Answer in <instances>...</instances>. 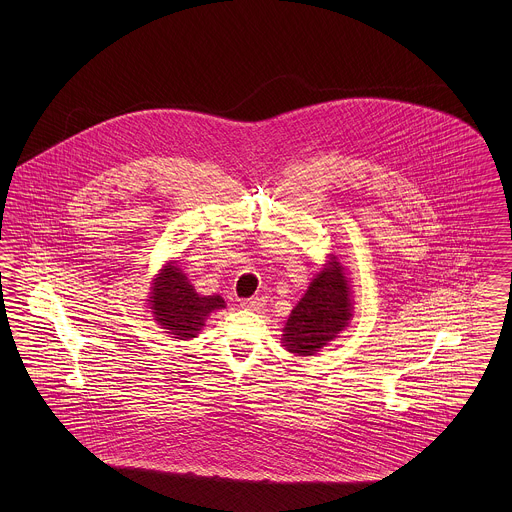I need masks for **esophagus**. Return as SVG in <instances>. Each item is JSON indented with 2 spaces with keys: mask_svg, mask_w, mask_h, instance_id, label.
I'll return each instance as SVG.
<instances>
[{
  "mask_svg": "<svg viewBox=\"0 0 512 512\" xmlns=\"http://www.w3.org/2000/svg\"><path fill=\"white\" fill-rule=\"evenodd\" d=\"M240 305L247 311H259L265 305V299L263 297H247V299H242Z\"/></svg>",
  "mask_w": 512,
  "mask_h": 512,
  "instance_id": "obj_1",
  "label": "esophagus"
}]
</instances>
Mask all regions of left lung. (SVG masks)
Here are the masks:
<instances>
[{
	"label": "left lung",
	"instance_id": "left-lung-1",
	"mask_svg": "<svg viewBox=\"0 0 512 512\" xmlns=\"http://www.w3.org/2000/svg\"><path fill=\"white\" fill-rule=\"evenodd\" d=\"M351 299L340 263L332 261L313 278L284 328V343L299 357L313 355L347 326Z\"/></svg>",
	"mask_w": 512,
	"mask_h": 512
}]
</instances>
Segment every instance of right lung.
<instances>
[{"label":"right lung","instance_id":"right-lung-1","mask_svg":"<svg viewBox=\"0 0 512 512\" xmlns=\"http://www.w3.org/2000/svg\"><path fill=\"white\" fill-rule=\"evenodd\" d=\"M151 290L149 303L155 320L178 340L195 338L207 315L224 307L220 295H197L182 270L172 265L163 268Z\"/></svg>","mask_w":512,"mask_h":512}]
</instances>
